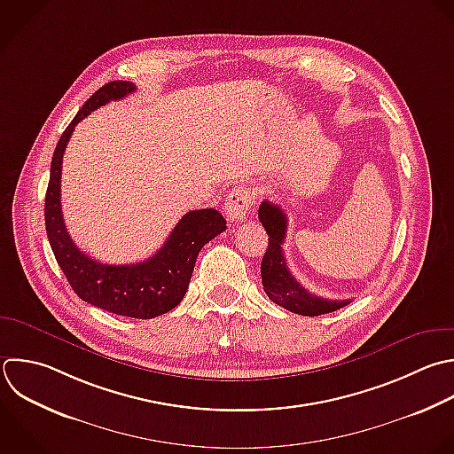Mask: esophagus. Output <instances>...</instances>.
Masks as SVG:
<instances>
[{
	"label": "esophagus",
	"instance_id": "obj_1",
	"mask_svg": "<svg viewBox=\"0 0 454 454\" xmlns=\"http://www.w3.org/2000/svg\"><path fill=\"white\" fill-rule=\"evenodd\" d=\"M252 204H254V193L247 186H236L227 195L223 209L231 222H243Z\"/></svg>",
	"mask_w": 454,
	"mask_h": 454
}]
</instances>
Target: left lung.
Wrapping results in <instances>:
<instances>
[{
  "mask_svg": "<svg viewBox=\"0 0 454 454\" xmlns=\"http://www.w3.org/2000/svg\"><path fill=\"white\" fill-rule=\"evenodd\" d=\"M259 220L268 232L270 241L261 262V277L264 291L273 303L301 316L333 312L349 303V300H326L312 294L291 275L282 250L287 231V216L277 204L264 200L259 206Z\"/></svg>",
  "mask_w": 454,
  "mask_h": 454,
  "instance_id": "obj_1",
  "label": "left lung"
}]
</instances>
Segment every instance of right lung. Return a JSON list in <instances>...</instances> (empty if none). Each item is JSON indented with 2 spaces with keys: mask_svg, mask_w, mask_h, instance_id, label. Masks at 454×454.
I'll return each mask as SVG.
<instances>
[{
  "mask_svg": "<svg viewBox=\"0 0 454 454\" xmlns=\"http://www.w3.org/2000/svg\"><path fill=\"white\" fill-rule=\"evenodd\" d=\"M135 90L137 87L131 82L106 83L82 106L67 126L53 154L44 218L57 262L74 293L83 301L119 316L151 319L181 303L190 286L200 248L223 232L227 222L216 209L190 211L174 227L165 245L153 257L137 264H103L85 255L73 243L64 223L60 200L62 160L67 142L76 124L87 115Z\"/></svg>",
  "mask_w": 454,
  "mask_h": 454,
  "instance_id": "obj_1",
  "label": "right lung"
}]
</instances>
